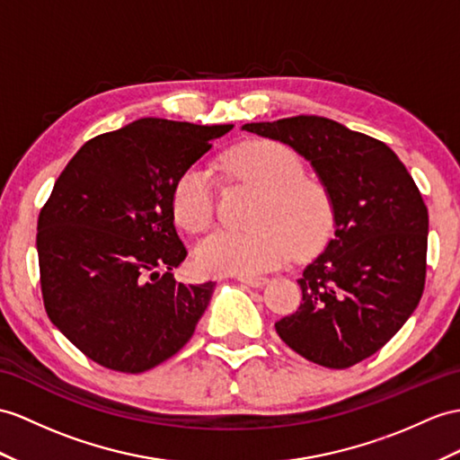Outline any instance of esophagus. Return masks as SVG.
I'll list each match as a JSON object with an SVG mask.
<instances>
[{
    "mask_svg": "<svg viewBox=\"0 0 460 460\" xmlns=\"http://www.w3.org/2000/svg\"><path fill=\"white\" fill-rule=\"evenodd\" d=\"M240 283L250 285V287H263L267 283V277H252V275H238L236 277Z\"/></svg>",
    "mask_w": 460,
    "mask_h": 460,
    "instance_id": "esophagus-1",
    "label": "esophagus"
}]
</instances>
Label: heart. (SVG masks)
Returning a JSON list of instances; mask_svg holds the SVG:
<instances>
[{"label": "heart", "mask_w": 460, "mask_h": 460, "mask_svg": "<svg viewBox=\"0 0 460 460\" xmlns=\"http://www.w3.org/2000/svg\"><path fill=\"white\" fill-rule=\"evenodd\" d=\"M228 170L261 189L248 232L217 230L195 248V263L208 275H257L283 265L293 252L308 253L328 236L332 207L323 189L305 179V165L287 146L255 140L234 148ZM175 220L189 232H205L217 208L212 177L203 167H189L173 187Z\"/></svg>", "instance_id": "1"}]
</instances>
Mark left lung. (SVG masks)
I'll return each mask as SVG.
<instances>
[{
	"mask_svg": "<svg viewBox=\"0 0 460 460\" xmlns=\"http://www.w3.org/2000/svg\"><path fill=\"white\" fill-rule=\"evenodd\" d=\"M242 128L308 160L333 212V238L302 271V302L275 323L279 338L328 368L367 359L423 295L429 217L420 189L385 142L332 119L300 115Z\"/></svg>",
	"mask_w": 460,
	"mask_h": 460,
	"instance_id": "8db88e82",
	"label": "left lung"
}]
</instances>
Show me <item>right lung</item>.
<instances>
[{
	"label": "right lung",
	"instance_id": "1",
	"mask_svg": "<svg viewBox=\"0 0 460 460\" xmlns=\"http://www.w3.org/2000/svg\"><path fill=\"white\" fill-rule=\"evenodd\" d=\"M228 130L138 119L87 140L56 179L37 226L42 300L92 361L144 373L191 340L215 283L172 275L187 257L173 187Z\"/></svg>",
	"mask_w": 460,
	"mask_h": 460
}]
</instances>
